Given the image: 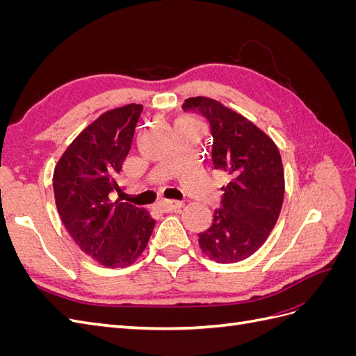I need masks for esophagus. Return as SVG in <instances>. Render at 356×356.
<instances>
[{"mask_svg": "<svg viewBox=\"0 0 356 356\" xmlns=\"http://www.w3.org/2000/svg\"><path fill=\"white\" fill-rule=\"evenodd\" d=\"M182 207L181 202H177V200H161L159 203V208L163 211V212H172V211H177Z\"/></svg>", "mask_w": 356, "mask_h": 356, "instance_id": "obj_1", "label": "esophagus"}]
</instances>
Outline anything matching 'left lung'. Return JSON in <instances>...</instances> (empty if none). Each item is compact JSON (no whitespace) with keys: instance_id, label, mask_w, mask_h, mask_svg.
<instances>
[{"instance_id":"8db88e82","label":"left lung","mask_w":356,"mask_h":356,"mask_svg":"<svg viewBox=\"0 0 356 356\" xmlns=\"http://www.w3.org/2000/svg\"><path fill=\"white\" fill-rule=\"evenodd\" d=\"M182 111L204 117L212 135L213 168L225 172L220 209L199 234L202 251L217 263H236L260 248L277 221L284 202V168L275 143L254 123L222 104L197 96Z\"/></svg>"}]
</instances>
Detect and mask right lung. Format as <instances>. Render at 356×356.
Masks as SVG:
<instances>
[{"mask_svg": "<svg viewBox=\"0 0 356 356\" xmlns=\"http://www.w3.org/2000/svg\"><path fill=\"white\" fill-rule=\"evenodd\" d=\"M143 105L106 111L74 139L53 174L58 212L83 252L106 267L136 261L148 243L154 220L141 208L113 202L114 175L132 145Z\"/></svg>", "mask_w": 356, "mask_h": 356, "instance_id": "obj_1", "label": "right lung"}]
</instances>
